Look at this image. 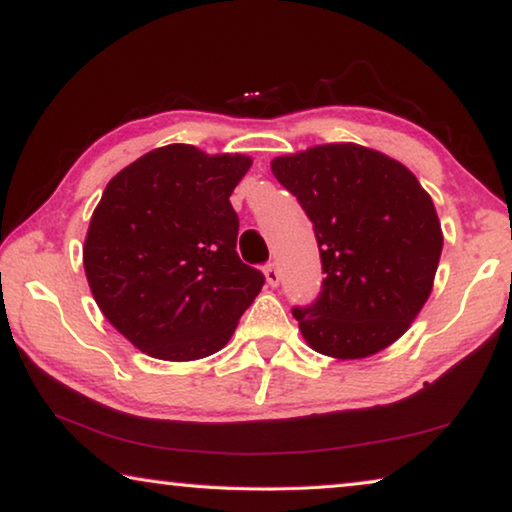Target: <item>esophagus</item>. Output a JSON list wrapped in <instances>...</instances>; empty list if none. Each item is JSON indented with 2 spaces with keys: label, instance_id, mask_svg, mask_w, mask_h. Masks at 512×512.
<instances>
[{
  "label": "esophagus",
  "instance_id": "34e87169",
  "mask_svg": "<svg viewBox=\"0 0 512 512\" xmlns=\"http://www.w3.org/2000/svg\"><path fill=\"white\" fill-rule=\"evenodd\" d=\"M264 275H266V282L271 284V287H277V284H280V268H277L275 264H268L264 268Z\"/></svg>",
  "mask_w": 512,
  "mask_h": 512
}]
</instances>
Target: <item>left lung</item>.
I'll return each mask as SVG.
<instances>
[{"label":"left lung","mask_w":512,"mask_h":512,"mask_svg":"<svg viewBox=\"0 0 512 512\" xmlns=\"http://www.w3.org/2000/svg\"><path fill=\"white\" fill-rule=\"evenodd\" d=\"M314 223L323 289L293 318L311 350L366 359L411 327L433 289L443 230L418 178L366 146L318 144L271 162Z\"/></svg>","instance_id":"1"}]
</instances>
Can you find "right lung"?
<instances>
[{
	"mask_svg": "<svg viewBox=\"0 0 512 512\" xmlns=\"http://www.w3.org/2000/svg\"><path fill=\"white\" fill-rule=\"evenodd\" d=\"M253 160L189 144L144 153L106 185L83 266L110 325L162 361L219 352L264 275L237 255L230 194Z\"/></svg>",
	"mask_w": 512,
	"mask_h": 512,
	"instance_id": "right-lung-1",
	"label": "right lung"
}]
</instances>
